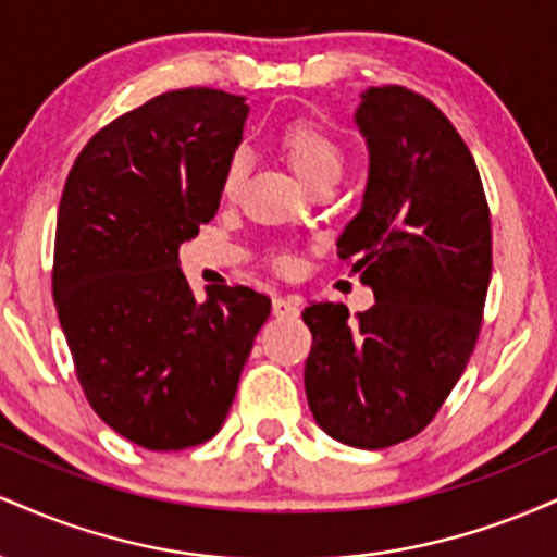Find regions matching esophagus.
I'll use <instances>...</instances> for the list:
<instances>
[{
  "label": "esophagus",
  "instance_id": "1",
  "mask_svg": "<svg viewBox=\"0 0 557 557\" xmlns=\"http://www.w3.org/2000/svg\"><path fill=\"white\" fill-rule=\"evenodd\" d=\"M272 311L274 317L283 319H293L300 314V298L298 296H277L272 300Z\"/></svg>",
  "mask_w": 557,
  "mask_h": 557
}]
</instances>
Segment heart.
<instances>
[{
  "mask_svg": "<svg viewBox=\"0 0 557 557\" xmlns=\"http://www.w3.org/2000/svg\"><path fill=\"white\" fill-rule=\"evenodd\" d=\"M283 144L285 157L290 159L293 170L298 172V177L309 188H319V185H335L343 177L345 170V146L337 140L327 127L311 120H296L283 131ZM248 162L243 151H233L227 157L225 168H222L220 177V190L225 198L238 196L243 181H246ZM277 264L283 270H290L293 259L280 257Z\"/></svg>",
  "mask_w": 557,
  "mask_h": 557,
  "instance_id": "heart-1",
  "label": "heart"
}]
</instances>
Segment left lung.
<instances>
[{"instance_id": "obj_1", "label": "left lung", "mask_w": 557, "mask_h": 557, "mask_svg": "<svg viewBox=\"0 0 557 557\" xmlns=\"http://www.w3.org/2000/svg\"><path fill=\"white\" fill-rule=\"evenodd\" d=\"M356 123L369 183L337 253L376 304L354 317L330 300L306 306L314 343L304 382L330 437L382 450L437 417L474 354L492 225L469 146L426 96L369 88Z\"/></svg>"}]
</instances>
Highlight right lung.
I'll list each match as a JSON object with an SVG mask.
<instances>
[{
	"label": "right lung",
	"instance_id": "obj_1",
	"mask_svg": "<svg viewBox=\"0 0 557 557\" xmlns=\"http://www.w3.org/2000/svg\"><path fill=\"white\" fill-rule=\"evenodd\" d=\"M248 107L177 88L83 146L57 212L52 293L86 400L146 450L220 432L272 300L246 285L196 304L181 243L220 209V177Z\"/></svg>",
	"mask_w": 557,
	"mask_h": 557
}]
</instances>
